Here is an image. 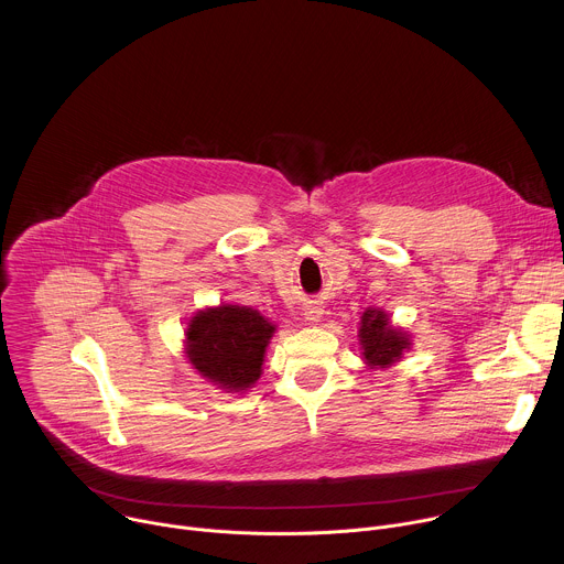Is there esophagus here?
<instances>
[{
  "label": "esophagus",
  "instance_id": "esophagus-1",
  "mask_svg": "<svg viewBox=\"0 0 564 564\" xmlns=\"http://www.w3.org/2000/svg\"><path fill=\"white\" fill-rule=\"evenodd\" d=\"M321 316H324V310H321L318 305H307L305 307V321H307V324L316 326L318 321H321Z\"/></svg>",
  "mask_w": 564,
  "mask_h": 564
}]
</instances>
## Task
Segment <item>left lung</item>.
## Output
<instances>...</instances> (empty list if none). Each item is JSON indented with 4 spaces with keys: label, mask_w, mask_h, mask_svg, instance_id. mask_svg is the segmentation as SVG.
Here are the masks:
<instances>
[{
    "label": "left lung",
    "mask_w": 564,
    "mask_h": 564,
    "mask_svg": "<svg viewBox=\"0 0 564 564\" xmlns=\"http://www.w3.org/2000/svg\"><path fill=\"white\" fill-rule=\"evenodd\" d=\"M411 346L413 337L404 328L394 326L390 321V314L383 312L381 307H368L361 314L359 350L368 368H390L404 357L406 350H411Z\"/></svg>",
    "instance_id": "obj_1"
}]
</instances>
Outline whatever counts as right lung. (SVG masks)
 Returning a JSON list of instances; mask_svg holds the SVG:
<instances>
[{
	"label": "right lung",
	"instance_id": "right-lung-1",
	"mask_svg": "<svg viewBox=\"0 0 564 564\" xmlns=\"http://www.w3.org/2000/svg\"><path fill=\"white\" fill-rule=\"evenodd\" d=\"M276 326L259 310L220 303L198 310L185 328V357L192 368L225 392L243 394L263 375Z\"/></svg>",
	"mask_w": 564,
	"mask_h": 564
}]
</instances>
